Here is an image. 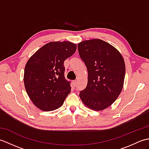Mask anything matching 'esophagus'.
I'll return each instance as SVG.
<instances>
[{"instance_id": "obj_1", "label": "esophagus", "mask_w": 149, "mask_h": 149, "mask_svg": "<svg viewBox=\"0 0 149 149\" xmlns=\"http://www.w3.org/2000/svg\"><path fill=\"white\" fill-rule=\"evenodd\" d=\"M72 84H73V85H74V86H76V84H77V81H76V80L72 81Z\"/></svg>"}]
</instances>
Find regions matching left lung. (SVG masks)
<instances>
[{"mask_svg":"<svg viewBox=\"0 0 149 149\" xmlns=\"http://www.w3.org/2000/svg\"><path fill=\"white\" fill-rule=\"evenodd\" d=\"M78 51L88 73V84L79 97L89 108L100 111L115 102L124 82L125 62L117 49L102 40L83 41Z\"/></svg>","mask_w":149,"mask_h":149,"instance_id":"left-lung-1","label":"left lung"}]
</instances>
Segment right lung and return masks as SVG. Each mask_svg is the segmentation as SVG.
<instances>
[{
  "mask_svg": "<svg viewBox=\"0 0 149 149\" xmlns=\"http://www.w3.org/2000/svg\"><path fill=\"white\" fill-rule=\"evenodd\" d=\"M76 49V44L70 42H52L41 47L27 61L25 88L31 101L41 110L59 108L70 93V82L65 77L64 61Z\"/></svg>",
  "mask_w": 149,
  "mask_h": 149,
  "instance_id": "add662e5",
  "label": "right lung"
}]
</instances>
